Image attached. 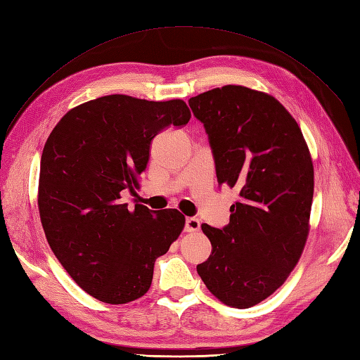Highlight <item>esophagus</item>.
<instances>
[{"instance_id": "obj_1", "label": "esophagus", "mask_w": 360, "mask_h": 360, "mask_svg": "<svg viewBox=\"0 0 360 360\" xmlns=\"http://www.w3.org/2000/svg\"><path fill=\"white\" fill-rule=\"evenodd\" d=\"M185 231L186 232H198L200 231V220L198 218H194V217H191V218H186V226H185Z\"/></svg>"}]
</instances>
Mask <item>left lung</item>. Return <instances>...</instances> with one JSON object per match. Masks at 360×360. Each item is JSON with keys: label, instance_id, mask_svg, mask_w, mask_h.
Listing matches in <instances>:
<instances>
[{"label": "left lung", "instance_id": "8db88e82", "mask_svg": "<svg viewBox=\"0 0 360 360\" xmlns=\"http://www.w3.org/2000/svg\"><path fill=\"white\" fill-rule=\"evenodd\" d=\"M212 146L218 185L240 191L223 229L201 224L212 244L197 266L218 301L249 309L281 287L310 232L311 154L297 122L267 93L224 85L189 99Z\"/></svg>", "mask_w": 360, "mask_h": 360}]
</instances>
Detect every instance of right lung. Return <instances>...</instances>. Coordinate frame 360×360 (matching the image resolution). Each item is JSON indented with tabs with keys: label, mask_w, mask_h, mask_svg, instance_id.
I'll use <instances>...</instances> for the list:
<instances>
[{
	"label": "right lung",
	"mask_w": 360,
	"mask_h": 360,
	"mask_svg": "<svg viewBox=\"0 0 360 360\" xmlns=\"http://www.w3.org/2000/svg\"><path fill=\"white\" fill-rule=\"evenodd\" d=\"M191 119L181 99L154 102L110 94L70 110L41 157L38 207L55 257L84 292L127 304L150 290L155 259L185 227L177 209L129 207L151 140Z\"/></svg>",
	"instance_id": "right-lung-1"
}]
</instances>
